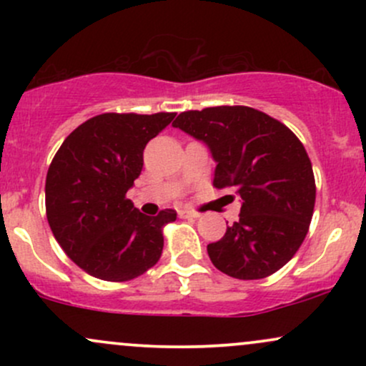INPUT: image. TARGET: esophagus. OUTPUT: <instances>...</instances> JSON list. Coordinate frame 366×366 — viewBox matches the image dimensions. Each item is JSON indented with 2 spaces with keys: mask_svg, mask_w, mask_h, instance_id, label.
<instances>
[{
  "mask_svg": "<svg viewBox=\"0 0 366 366\" xmlns=\"http://www.w3.org/2000/svg\"><path fill=\"white\" fill-rule=\"evenodd\" d=\"M179 217L180 218H199V213L192 212V209H179Z\"/></svg>",
  "mask_w": 366,
  "mask_h": 366,
  "instance_id": "1",
  "label": "esophagus"
}]
</instances>
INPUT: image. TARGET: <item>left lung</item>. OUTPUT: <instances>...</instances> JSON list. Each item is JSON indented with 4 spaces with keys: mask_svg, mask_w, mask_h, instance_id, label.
Returning <instances> with one entry per match:
<instances>
[{
    "mask_svg": "<svg viewBox=\"0 0 366 366\" xmlns=\"http://www.w3.org/2000/svg\"><path fill=\"white\" fill-rule=\"evenodd\" d=\"M172 125L207 144L217 163L213 186L241 201L239 220L207 247L212 263L241 280L275 274L303 244L313 217L317 189L305 146L249 107L184 112Z\"/></svg>",
    "mask_w": 366,
    "mask_h": 366,
    "instance_id": "obj_1",
    "label": "left lung"
}]
</instances>
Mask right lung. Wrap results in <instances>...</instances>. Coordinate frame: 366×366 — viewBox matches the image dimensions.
Wrapping results in <instances>:
<instances>
[{
    "label": "right lung",
    "instance_id": "right-lung-1",
    "mask_svg": "<svg viewBox=\"0 0 366 366\" xmlns=\"http://www.w3.org/2000/svg\"><path fill=\"white\" fill-rule=\"evenodd\" d=\"M175 113H103L63 141L46 175V217L61 249L108 282L144 274L162 256V227L175 209L148 217L125 194L142 170V151Z\"/></svg>",
    "mask_w": 366,
    "mask_h": 366
}]
</instances>
